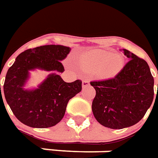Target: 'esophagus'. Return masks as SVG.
<instances>
[{
	"label": "esophagus",
	"mask_w": 158,
	"mask_h": 158,
	"mask_svg": "<svg viewBox=\"0 0 158 158\" xmlns=\"http://www.w3.org/2000/svg\"><path fill=\"white\" fill-rule=\"evenodd\" d=\"M89 86V81L87 80V79H84L82 81V88H85V87H88Z\"/></svg>",
	"instance_id": "obj_1"
}]
</instances>
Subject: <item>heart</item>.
<instances>
[{
  "mask_svg": "<svg viewBox=\"0 0 158 158\" xmlns=\"http://www.w3.org/2000/svg\"><path fill=\"white\" fill-rule=\"evenodd\" d=\"M85 66L91 70H96L99 77L110 78L115 77L123 68V59L106 50H93L85 55Z\"/></svg>",
  "mask_w": 158,
  "mask_h": 158,
  "instance_id": "obj_1",
  "label": "heart"
}]
</instances>
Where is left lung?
I'll list each match as a JSON object with an SVG mask.
<instances>
[{"label":"left lung","mask_w":158,"mask_h":158,"mask_svg":"<svg viewBox=\"0 0 158 158\" xmlns=\"http://www.w3.org/2000/svg\"><path fill=\"white\" fill-rule=\"evenodd\" d=\"M123 52L129 60L116 77L90 82L96 91L92 104L94 116L112 129L139 123L154 98V79L148 64L127 49Z\"/></svg>","instance_id":"obj_1"}]
</instances>
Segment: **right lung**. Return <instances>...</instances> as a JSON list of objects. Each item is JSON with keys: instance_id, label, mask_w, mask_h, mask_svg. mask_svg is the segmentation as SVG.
<instances>
[{"instance_id": "obj_1", "label": "right lung", "mask_w": 158, "mask_h": 158, "mask_svg": "<svg viewBox=\"0 0 158 158\" xmlns=\"http://www.w3.org/2000/svg\"><path fill=\"white\" fill-rule=\"evenodd\" d=\"M70 51V48L61 45L27 49L17 57L8 69L3 86L4 95L14 116L22 123L38 128L55 126L64 116L69 100L81 92V80L65 82L57 74L49 75L35 90L23 88L29 70L39 68L63 72L64 68L61 61Z\"/></svg>"}]
</instances>
